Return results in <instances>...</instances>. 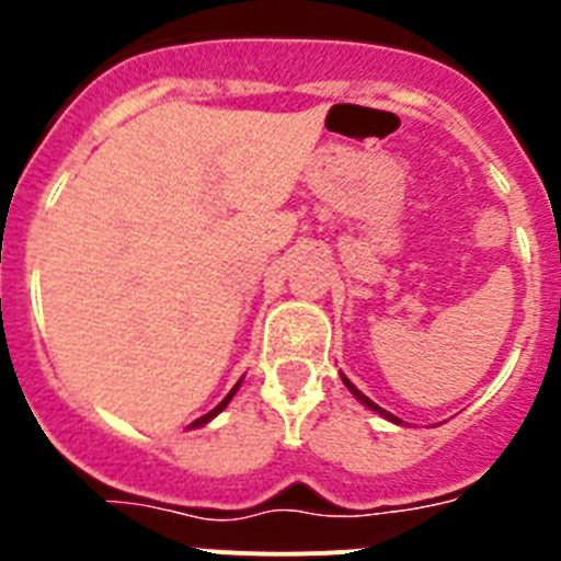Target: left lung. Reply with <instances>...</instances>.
<instances>
[{"label":"left lung","instance_id":"obj_1","mask_svg":"<svg viewBox=\"0 0 561 561\" xmlns=\"http://www.w3.org/2000/svg\"><path fill=\"white\" fill-rule=\"evenodd\" d=\"M342 381H345V388H348V390H351V393H354V396H356V401H359V404H365V408H368V410H374V413H379V415H381V419H388V421H393V424H401V419H396V415H393V413H388V410H381V408H379V404H376V401H370V399H368V396L362 393V390H356V388H354V385H351V379H348V376H342Z\"/></svg>","mask_w":561,"mask_h":561}]
</instances>
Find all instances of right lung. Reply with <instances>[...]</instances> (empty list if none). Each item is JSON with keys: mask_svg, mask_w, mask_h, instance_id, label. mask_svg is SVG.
Here are the masks:
<instances>
[{"mask_svg": "<svg viewBox=\"0 0 561 561\" xmlns=\"http://www.w3.org/2000/svg\"><path fill=\"white\" fill-rule=\"evenodd\" d=\"M238 388H241V379H238V381H236V388H232V390H230V393H227V396H225V399H221V401H219V404H216V408H213V410H210V413H205V415H202V419H196V421H193L191 427H205L207 421H213V419H216V415H219V413H221V410H225V408H227V404H230V401H232V396H236V390H238Z\"/></svg>", "mask_w": 561, "mask_h": 561, "instance_id": "1", "label": "right lung"}]
</instances>
